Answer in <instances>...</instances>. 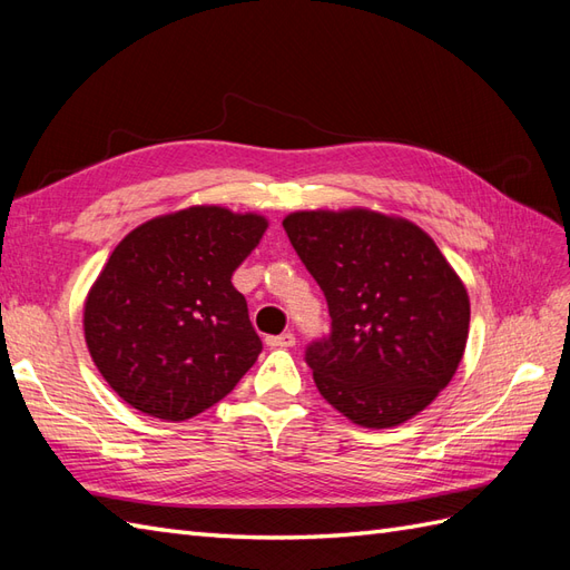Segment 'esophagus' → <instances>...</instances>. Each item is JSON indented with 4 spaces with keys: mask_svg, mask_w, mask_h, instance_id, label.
<instances>
[{
    "mask_svg": "<svg viewBox=\"0 0 570 570\" xmlns=\"http://www.w3.org/2000/svg\"><path fill=\"white\" fill-rule=\"evenodd\" d=\"M265 342L269 348H288L296 344V337L291 332H284V334H276V337H267Z\"/></svg>",
    "mask_w": 570,
    "mask_h": 570,
    "instance_id": "1",
    "label": "esophagus"
}]
</instances>
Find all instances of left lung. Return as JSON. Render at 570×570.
I'll return each instance as SVG.
<instances>
[{
    "instance_id": "8db88e82",
    "label": "left lung",
    "mask_w": 570,
    "mask_h": 570,
    "mask_svg": "<svg viewBox=\"0 0 570 570\" xmlns=\"http://www.w3.org/2000/svg\"><path fill=\"white\" fill-rule=\"evenodd\" d=\"M284 228L330 305L332 334L305 352L320 395L361 429L424 412L470 334V296L433 238L363 207L291 212Z\"/></svg>"
}]
</instances>
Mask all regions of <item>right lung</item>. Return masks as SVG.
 <instances>
[{"instance_id": "1", "label": "right lung", "mask_w": 570, "mask_h": 570, "mask_svg": "<svg viewBox=\"0 0 570 570\" xmlns=\"http://www.w3.org/2000/svg\"><path fill=\"white\" fill-rule=\"evenodd\" d=\"M269 222L195 204L118 243L83 303V340L106 383L139 410L185 421L224 400L262 342L230 284Z\"/></svg>"}]
</instances>
